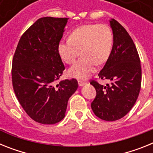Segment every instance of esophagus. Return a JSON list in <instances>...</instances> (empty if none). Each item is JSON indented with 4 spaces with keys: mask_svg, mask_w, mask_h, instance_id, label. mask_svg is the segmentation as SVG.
Masks as SVG:
<instances>
[{
    "mask_svg": "<svg viewBox=\"0 0 153 153\" xmlns=\"http://www.w3.org/2000/svg\"><path fill=\"white\" fill-rule=\"evenodd\" d=\"M78 84H79V86H84L86 84V82L83 80H78Z\"/></svg>",
    "mask_w": 153,
    "mask_h": 153,
    "instance_id": "esophagus-1",
    "label": "esophagus"
}]
</instances>
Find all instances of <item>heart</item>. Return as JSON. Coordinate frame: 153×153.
Returning <instances> with one entry per match:
<instances>
[{
    "instance_id": "obj_1",
    "label": "heart",
    "mask_w": 153,
    "mask_h": 153,
    "mask_svg": "<svg viewBox=\"0 0 153 153\" xmlns=\"http://www.w3.org/2000/svg\"><path fill=\"white\" fill-rule=\"evenodd\" d=\"M113 44L112 30L106 24H86L71 32L69 40L57 46L59 55L65 63H73L80 53L83 56L68 70L70 76L86 79L110 56Z\"/></svg>"
}]
</instances>
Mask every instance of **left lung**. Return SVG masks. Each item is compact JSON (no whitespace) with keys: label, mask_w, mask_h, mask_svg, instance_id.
I'll return each instance as SVG.
<instances>
[{"label":"left lung","mask_w":153,"mask_h":153,"mask_svg":"<svg viewBox=\"0 0 153 153\" xmlns=\"http://www.w3.org/2000/svg\"><path fill=\"white\" fill-rule=\"evenodd\" d=\"M113 44L110 56L99 77L109 79L106 86L91 80L97 96L91 102L94 114L101 120L115 121L125 117L137 100L141 89L142 70L137 50L125 28L115 19L109 21Z\"/></svg>","instance_id":"left-lung-1"}]
</instances>
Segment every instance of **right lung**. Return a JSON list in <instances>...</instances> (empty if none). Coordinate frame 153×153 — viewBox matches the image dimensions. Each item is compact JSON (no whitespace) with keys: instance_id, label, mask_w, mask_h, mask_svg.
Wrapping results in <instances>:
<instances>
[{"instance_id":"add662e5","label":"right lung","mask_w":153,"mask_h":153,"mask_svg":"<svg viewBox=\"0 0 153 153\" xmlns=\"http://www.w3.org/2000/svg\"><path fill=\"white\" fill-rule=\"evenodd\" d=\"M68 19H38L21 36L13 55V90L24 111L39 123L61 121L69 98L77 90L75 79L56 83L65 70L57 46Z\"/></svg>"}]
</instances>
